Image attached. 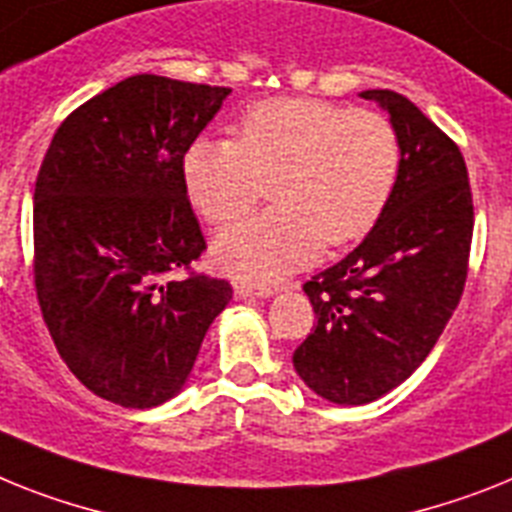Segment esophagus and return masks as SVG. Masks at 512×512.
Here are the masks:
<instances>
[{
  "mask_svg": "<svg viewBox=\"0 0 512 512\" xmlns=\"http://www.w3.org/2000/svg\"><path fill=\"white\" fill-rule=\"evenodd\" d=\"M236 296H263V299H268V296L276 294V286H270V283H247V281H239L234 286Z\"/></svg>",
  "mask_w": 512,
  "mask_h": 512,
  "instance_id": "1",
  "label": "esophagus"
}]
</instances>
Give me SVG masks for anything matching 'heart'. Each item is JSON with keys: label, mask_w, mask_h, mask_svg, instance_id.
Returning <instances> with one entry per match:
<instances>
[{"label": "heart", "mask_w": 512, "mask_h": 512, "mask_svg": "<svg viewBox=\"0 0 512 512\" xmlns=\"http://www.w3.org/2000/svg\"><path fill=\"white\" fill-rule=\"evenodd\" d=\"M398 171L401 140L388 117L315 98L257 103L236 140L200 137L184 153L190 200L213 226L244 216L270 182L276 205L216 242L218 263L244 278L299 268L320 242L362 239L388 208Z\"/></svg>", "instance_id": "b5f03b06"}]
</instances>
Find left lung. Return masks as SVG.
I'll return each instance as SVG.
<instances>
[{"label":"left lung","mask_w":512,"mask_h":512,"mask_svg":"<svg viewBox=\"0 0 512 512\" xmlns=\"http://www.w3.org/2000/svg\"><path fill=\"white\" fill-rule=\"evenodd\" d=\"M362 98L390 114L401 171L367 239L304 283L317 322L294 351L299 377L341 406L377 401L435 349L461 302L474 236L461 148L401 93Z\"/></svg>","instance_id":"left-lung-1"}]
</instances>
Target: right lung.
I'll return each instance as SVG.
<instances>
[{"label": "right lung", "mask_w": 512, "mask_h": 512, "mask_svg": "<svg viewBox=\"0 0 512 512\" xmlns=\"http://www.w3.org/2000/svg\"><path fill=\"white\" fill-rule=\"evenodd\" d=\"M231 88L127 77L51 137L33 192V283L64 364L124 409L182 390L231 283L195 273L205 236L184 153Z\"/></svg>", "instance_id": "add662e5"}]
</instances>
